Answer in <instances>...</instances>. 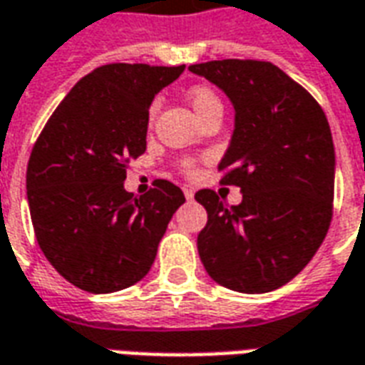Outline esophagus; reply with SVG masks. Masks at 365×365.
Segmentation results:
<instances>
[{
  "mask_svg": "<svg viewBox=\"0 0 365 365\" xmlns=\"http://www.w3.org/2000/svg\"><path fill=\"white\" fill-rule=\"evenodd\" d=\"M183 195H185V199H187V201H191V199H193V195H195V190H193V187H190V185H185V187H183Z\"/></svg>",
  "mask_w": 365,
  "mask_h": 365,
  "instance_id": "obj_1",
  "label": "esophagus"
}]
</instances>
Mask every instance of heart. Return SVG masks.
<instances>
[{
    "instance_id": "heart-1",
    "label": "heart",
    "mask_w": 365,
    "mask_h": 365,
    "mask_svg": "<svg viewBox=\"0 0 365 365\" xmlns=\"http://www.w3.org/2000/svg\"><path fill=\"white\" fill-rule=\"evenodd\" d=\"M190 103L193 107V111L197 113V117H201L203 113L209 111L211 107H217V105H221L219 101V97L215 96L213 91L207 90V88H193L190 91ZM182 170L185 174H191L193 172V164L191 162H183Z\"/></svg>"
}]
</instances>
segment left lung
<instances>
[{"instance_id":"1","label":"left lung","mask_w":365,"mask_h":365,"mask_svg":"<svg viewBox=\"0 0 365 365\" xmlns=\"http://www.w3.org/2000/svg\"><path fill=\"white\" fill-rule=\"evenodd\" d=\"M227 93L235 130L219 170L238 185L240 205L211 190L195 193L207 211L199 258L222 287L268 293L291 282L319 250L332 219L334 144L314 97L272 62L191 64Z\"/></svg>"}]
</instances>
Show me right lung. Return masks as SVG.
Instances as JSON below:
<instances>
[{
    "label": "right lung",
    "mask_w": 365,
    "mask_h": 365,
    "mask_svg": "<svg viewBox=\"0 0 365 365\" xmlns=\"http://www.w3.org/2000/svg\"><path fill=\"white\" fill-rule=\"evenodd\" d=\"M183 70V64L96 68L62 99L36 138L27 166L36 242L80 289L113 293L140 282L185 201L168 180H156L140 197L123 185L128 162L146 150L152 99Z\"/></svg>",
    "instance_id": "right-lung-1"
}]
</instances>
